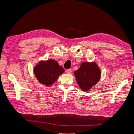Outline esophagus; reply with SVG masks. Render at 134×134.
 I'll use <instances>...</instances> for the list:
<instances>
[{"instance_id": "obj_1", "label": "esophagus", "mask_w": 134, "mask_h": 134, "mask_svg": "<svg viewBox=\"0 0 134 134\" xmlns=\"http://www.w3.org/2000/svg\"><path fill=\"white\" fill-rule=\"evenodd\" d=\"M71 71H72V70L71 69H67L66 70V72H67V73H68V74H71Z\"/></svg>"}]
</instances>
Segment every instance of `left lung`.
Wrapping results in <instances>:
<instances>
[{
  "label": "left lung",
  "mask_w": 134,
  "mask_h": 134,
  "mask_svg": "<svg viewBox=\"0 0 134 134\" xmlns=\"http://www.w3.org/2000/svg\"><path fill=\"white\" fill-rule=\"evenodd\" d=\"M77 83L83 91H88L98 82L100 70L95 62H85L74 72Z\"/></svg>",
  "instance_id": "left-lung-1"
}]
</instances>
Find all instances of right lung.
<instances>
[{"mask_svg": "<svg viewBox=\"0 0 134 134\" xmlns=\"http://www.w3.org/2000/svg\"><path fill=\"white\" fill-rule=\"evenodd\" d=\"M34 74L38 82L50 87L64 72V69L54 60L41 61L34 68Z\"/></svg>", "mask_w": 134, "mask_h": 134, "instance_id": "1", "label": "right lung"}]
</instances>
